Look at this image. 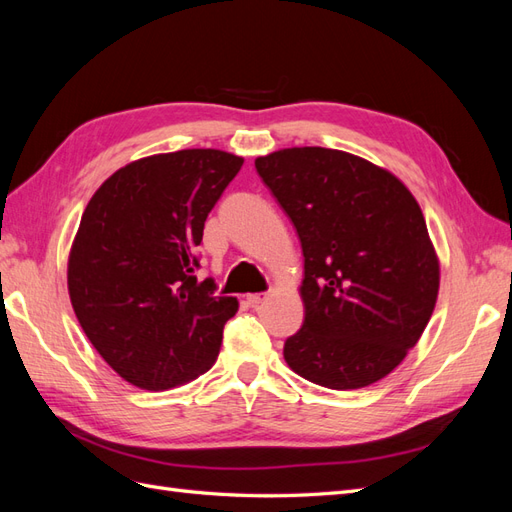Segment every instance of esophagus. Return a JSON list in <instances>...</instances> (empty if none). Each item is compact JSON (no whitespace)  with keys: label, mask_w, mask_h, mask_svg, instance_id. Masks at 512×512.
<instances>
[{"label":"esophagus","mask_w":512,"mask_h":512,"mask_svg":"<svg viewBox=\"0 0 512 512\" xmlns=\"http://www.w3.org/2000/svg\"><path fill=\"white\" fill-rule=\"evenodd\" d=\"M265 299H267V294H247V297H245V301L250 307H258Z\"/></svg>","instance_id":"1"}]
</instances>
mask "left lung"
Returning a JSON list of instances; mask_svg holds the SVG:
<instances>
[{"label":"left lung","instance_id":"left-lung-1","mask_svg":"<svg viewBox=\"0 0 512 512\" xmlns=\"http://www.w3.org/2000/svg\"><path fill=\"white\" fill-rule=\"evenodd\" d=\"M254 164L305 258V318L284 344L288 367L335 391L382 380L438 299L440 262L416 198L389 170L339 149H280Z\"/></svg>","mask_w":512,"mask_h":512}]
</instances>
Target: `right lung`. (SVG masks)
Wrapping results in <instances>:
<instances>
[{
	"instance_id": "obj_1",
	"label": "right lung",
	"mask_w": 512,
	"mask_h": 512,
	"mask_svg": "<svg viewBox=\"0 0 512 512\" xmlns=\"http://www.w3.org/2000/svg\"><path fill=\"white\" fill-rule=\"evenodd\" d=\"M243 158L181 149L130 162L91 196L68 258V292L85 335L117 374L166 391L211 369L235 297L198 282L209 211Z\"/></svg>"
}]
</instances>
